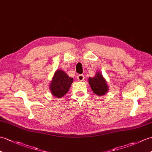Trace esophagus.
Masks as SVG:
<instances>
[{
    "instance_id": "esophagus-1",
    "label": "esophagus",
    "mask_w": 152,
    "mask_h": 152,
    "mask_svg": "<svg viewBox=\"0 0 152 152\" xmlns=\"http://www.w3.org/2000/svg\"><path fill=\"white\" fill-rule=\"evenodd\" d=\"M77 79L80 82H82L83 80H84V76L82 75H80L77 76Z\"/></svg>"
}]
</instances>
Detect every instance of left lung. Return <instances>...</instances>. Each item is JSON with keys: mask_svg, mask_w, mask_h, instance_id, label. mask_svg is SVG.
Wrapping results in <instances>:
<instances>
[{"mask_svg": "<svg viewBox=\"0 0 152 152\" xmlns=\"http://www.w3.org/2000/svg\"><path fill=\"white\" fill-rule=\"evenodd\" d=\"M88 81L91 89L95 94L101 96L107 93L109 90L108 85L102 72L98 71L94 77H90Z\"/></svg>", "mask_w": 152, "mask_h": 152, "instance_id": "1", "label": "left lung"}]
</instances>
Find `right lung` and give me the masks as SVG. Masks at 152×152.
<instances>
[{
    "instance_id": "1",
    "label": "right lung",
    "mask_w": 152,
    "mask_h": 152,
    "mask_svg": "<svg viewBox=\"0 0 152 152\" xmlns=\"http://www.w3.org/2000/svg\"><path fill=\"white\" fill-rule=\"evenodd\" d=\"M73 78L63 70H56L50 83V91L53 96L60 98L68 93Z\"/></svg>"
}]
</instances>
